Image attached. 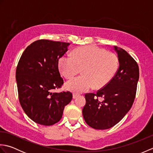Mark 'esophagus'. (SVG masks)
Returning a JSON list of instances; mask_svg holds the SVG:
<instances>
[{"mask_svg": "<svg viewBox=\"0 0 153 153\" xmlns=\"http://www.w3.org/2000/svg\"><path fill=\"white\" fill-rule=\"evenodd\" d=\"M79 96V95L78 94H77V93H73V99H76V98H77V97Z\"/></svg>", "mask_w": 153, "mask_h": 153, "instance_id": "1", "label": "esophagus"}]
</instances>
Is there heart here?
I'll return each instance as SVG.
<instances>
[{"mask_svg": "<svg viewBox=\"0 0 153 153\" xmlns=\"http://www.w3.org/2000/svg\"><path fill=\"white\" fill-rule=\"evenodd\" d=\"M58 65L61 73L66 79L79 74L83 75L68 81L66 89L74 93H80L93 86L101 89L114 77L119 67L117 55L111 52L96 47L85 46L76 48L73 56L69 54L62 56Z\"/></svg>", "mask_w": 153, "mask_h": 153, "instance_id": "1", "label": "heart"}]
</instances>
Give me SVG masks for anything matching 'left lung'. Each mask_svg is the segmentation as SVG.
Wrapping results in <instances>:
<instances>
[{
	"mask_svg": "<svg viewBox=\"0 0 153 153\" xmlns=\"http://www.w3.org/2000/svg\"><path fill=\"white\" fill-rule=\"evenodd\" d=\"M114 49L119 59V68L114 77L95 94L85 95L83 118L87 124L96 129H107L117 124L131 108L136 95L138 64L122 48L114 46Z\"/></svg>",
	"mask_w": 153,
	"mask_h": 153,
	"instance_id": "obj_1",
	"label": "left lung"
}]
</instances>
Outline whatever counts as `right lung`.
I'll use <instances>...</instances> for the list:
<instances>
[{
    "label": "right lung",
    "instance_id": "right-lung-1",
    "mask_svg": "<svg viewBox=\"0 0 153 153\" xmlns=\"http://www.w3.org/2000/svg\"><path fill=\"white\" fill-rule=\"evenodd\" d=\"M70 43L41 39L25 48L16 71L19 101L35 123L51 126L59 122L65 106L72 99L70 91L53 93L64 83L58 60Z\"/></svg>",
    "mask_w": 153,
    "mask_h": 153
}]
</instances>
